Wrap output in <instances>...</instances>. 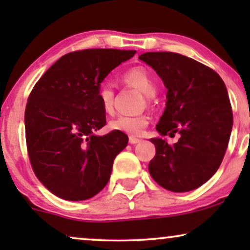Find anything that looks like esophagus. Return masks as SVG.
<instances>
[{
    "instance_id": "34e87169",
    "label": "esophagus",
    "mask_w": 250,
    "mask_h": 250,
    "mask_svg": "<svg viewBox=\"0 0 250 250\" xmlns=\"http://www.w3.org/2000/svg\"><path fill=\"white\" fill-rule=\"evenodd\" d=\"M128 141H129V143H131V145H136V143L141 142V140L138 139V138H134V136H129Z\"/></svg>"
}]
</instances>
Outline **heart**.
Returning <instances> with one entry per match:
<instances>
[{"instance_id": "b5f03b06", "label": "heart", "mask_w": 250, "mask_h": 250, "mask_svg": "<svg viewBox=\"0 0 250 250\" xmlns=\"http://www.w3.org/2000/svg\"><path fill=\"white\" fill-rule=\"evenodd\" d=\"M122 82L128 86L138 88L146 97L155 95L157 87L151 74L143 67H134L126 70L121 77ZM99 104L102 111L107 115L114 114L115 92L109 85H102L99 87L97 94ZM149 124V117L145 114L128 116L121 115L109 123V128L111 131L124 133L128 135H140Z\"/></svg>"}]
</instances>
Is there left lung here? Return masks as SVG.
<instances>
[{
	"mask_svg": "<svg viewBox=\"0 0 250 250\" xmlns=\"http://www.w3.org/2000/svg\"><path fill=\"white\" fill-rule=\"evenodd\" d=\"M139 59L167 88L156 129L163 136L181 135L173 146L162 138L150 140L156 146L150 175L173 192L197 189L216 173L230 140L233 116L224 82L211 68L179 53L146 52Z\"/></svg>",
	"mask_w": 250,
	"mask_h": 250,
	"instance_id": "8db88e82",
	"label": "left lung"
}]
</instances>
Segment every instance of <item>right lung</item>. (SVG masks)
Here are the masks:
<instances>
[{
  "mask_svg": "<svg viewBox=\"0 0 250 250\" xmlns=\"http://www.w3.org/2000/svg\"><path fill=\"white\" fill-rule=\"evenodd\" d=\"M134 50L86 49L64 54L30 92L25 110L26 143L33 170L64 200L90 199L107 186L124 133H94L105 125L97 94L112 69Z\"/></svg>",
  "mask_w": 250,
  "mask_h": 250,
  "instance_id": "obj_1",
  "label": "right lung"
}]
</instances>
